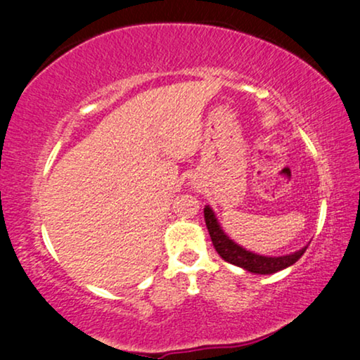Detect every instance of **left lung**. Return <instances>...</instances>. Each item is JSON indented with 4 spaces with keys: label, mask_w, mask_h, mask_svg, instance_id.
Masks as SVG:
<instances>
[{
    "label": "left lung",
    "mask_w": 360,
    "mask_h": 360,
    "mask_svg": "<svg viewBox=\"0 0 360 360\" xmlns=\"http://www.w3.org/2000/svg\"><path fill=\"white\" fill-rule=\"evenodd\" d=\"M203 213H205V223H207L210 238H212L217 253L220 255L223 259L228 261V263L240 266V268L246 269V271L250 273L273 274V273L281 271V269H286L288 266L296 263V261L304 255V251L307 248V246H304V248H301L300 251H294V253L284 255V256L256 255L253 251L243 248V246L233 241L231 238L221 230L220 223H218L217 217H214V212L208 207V205L205 207Z\"/></svg>",
    "instance_id": "1"
}]
</instances>
